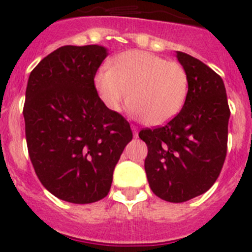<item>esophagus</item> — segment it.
I'll list each match as a JSON object with an SVG mask.
<instances>
[{"mask_svg": "<svg viewBox=\"0 0 252 252\" xmlns=\"http://www.w3.org/2000/svg\"><path fill=\"white\" fill-rule=\"evenodd\" d=\"M131 127H132V131H133V136H135V137H137V135H138V132H137V127H136L135 125H132V126H131Z\"/></svg>", "mask_w": 252, "mask_h": 252, "instance_id": "obj_1", "label": "esophagus"}]
</instances>
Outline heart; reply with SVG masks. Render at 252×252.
Returning <instances> with one entry per match:
<instances>
[{
	"instance_id": "b5f03b06",
	"label": "heart",
	"mask_w": 252,
	"mask_h": 252,
	"mask_svg": "<svg viewBox=\"0 0 252 252\" xmlns=\"http://www.w3.org/2000/svg\"><path fill=\"white\" fill-rule=\"evenodd\" d=\"M94 87L102 102L120 111L128 101L133 115L149 126H160L180 114L189 94V75L181 63L144 51L115 57L110 70L100 68Z\"/></svg>"
}]
</instances>
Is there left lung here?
<instances>
[{
	"label": "left lung",
	"instance_id": "left-lung-1",
	"mask_svg": "<svg viewBox=\"0 0 252 252\" xmlns=\"http://www.w3.org/2000/svg\"><path fill=\"white\" fill-rule=\"evenodd\" d=\"M177 59L189 75V94L171 121L138 133L152 192L168 202H185L206 192L221 172L227 151L230 107L223 81L200 60Z\"/></svg>",
	"mask_w": 252,
	"mask_h": 252
}]
</instances>
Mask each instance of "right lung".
<instances>
[{"label":"right lung","mask_w":252,"mask_h":252,"mask_svg":"<svg viewBox=\"0 0 252 252\" xmlns=\"http://www.w3.org/2000/svg\"><path fill=\"white\" fill-rule=\"evenodd\" d=\"M106 48L62 46L32 70L24 105L30 158L41 184L72 204L106 197L130 124L106 107L94 76Z\"/></svg>","instance_id":"add662e5"}]
</instances>
